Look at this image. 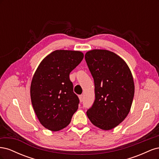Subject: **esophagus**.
Masks as SVG:
<instances>
[{
    "label": "esophagus",
    "mask_w": 159,
    "mask_h": 159,
    "mask_svg": "<svg viewBox=\"0 0 159 159\" xmlns=\"http://www.w3.org/2000/svg\"><path fill=\"white\" fill-rule=\"evenodd\" d=\"M83 98H84V96L82 95H79V99H80V102H83Z\"/></svg>",
    "instance_id": "esophagus-1"
}]
</instances>
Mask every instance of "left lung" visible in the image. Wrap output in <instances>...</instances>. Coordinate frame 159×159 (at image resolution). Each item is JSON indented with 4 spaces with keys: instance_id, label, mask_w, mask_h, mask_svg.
<instances>
[{
    "instance_id": "obj_1",
    "label": "left lung",
    "mask_w": 159,
    "mask_h": 159,
    "mask_svg": "<svg viewBox=\"0 0 159 159\" xmlns=\"http://www.w3.org/2000/svg\"><path fill=\"white\" fill-rule=\"evenodd\" d=\"M85 59L95 84V99L87 115L95 126L111 130L126 118L134 93L133 78L127 63L114 52L95 49Z\"/></svg>"
}]
</instances>
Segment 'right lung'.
Returning <instances> with one entry per match:
<instances>
[{
	"label": "right lung",
	"instance_id": "add662e5",
	"mask_svg": "<svg viewBox=\"0 0 159 159\" xmlns=\"http://www.w3.org/2000/svg\"><path fill=\"white\" fill-rule=\"evenodd\" d=\"M83 58L80 51L55 50L42 60L33 75L32 106L40 123L52 131L68 126L78 109L80 100L70 74Z\"/></svg>",
	"mask_w": 159,
	"mask_h": 159
}]
</instances>
